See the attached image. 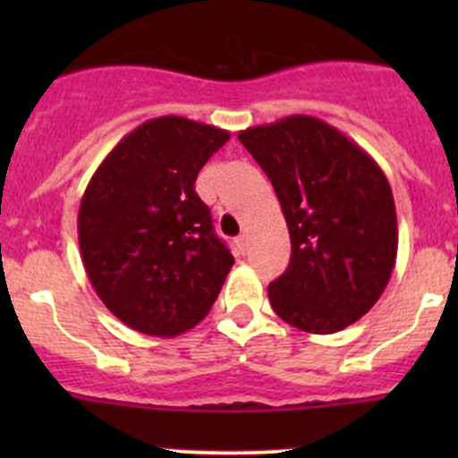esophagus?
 I'll list each match as a JSON object with an SVG mask.
<instances>
[{"label":"esophagus","instance_id":"esophagus-1","mask_svg":"<svg viewBox=\"0 0 458 458\" xmlns=\"http://www.w3.org/2000/svg\"><path fill=\"white\" fill-rule=\"evenodd\" d=\"M237 248L242 255H246L248 252V234H242V237H237Z\"/></svg>","mask_w":458,"mask_h":458}]
</instances>
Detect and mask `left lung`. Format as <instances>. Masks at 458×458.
Returning <instances> with one entry per match:
<instances>
[{
    "mask_svg": "<svg viewBox=\"0 0 458 458\" xmlns=\"http://www.w3.org/2000/svg\"><path fill=\"white\" fill-rule=\"evenodd\" d=\"M272 182L293 255L267 285L272 310L312 335H332L378 301L396 261L394 197L377 161L308 114L239 132Z\"/></svg>",
    "mask_w": 458,
    "mask_h": 458,
    "instance_id": "obj_1",
    "label": "left lung"
}]
</instances>
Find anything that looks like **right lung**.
<instances>
[{
    "instance_id": "right-lung-1",
    "label": "right lung",
    "mask_w": 458,
    "mask_h": 458,
    "mask_svg": "<svg viewBox=\"0 0 458 458\" xmlns=\"http://www.w3.org/2000/svg\"><path fill=\"white\" fill-rule=\"evenodd\" d=\"M228 131L165 114L123 137L92 174L77 230L86 275L132 330L174 336L210 312L234 259L197 174Z\"/></svg>"
}]
</instances>
